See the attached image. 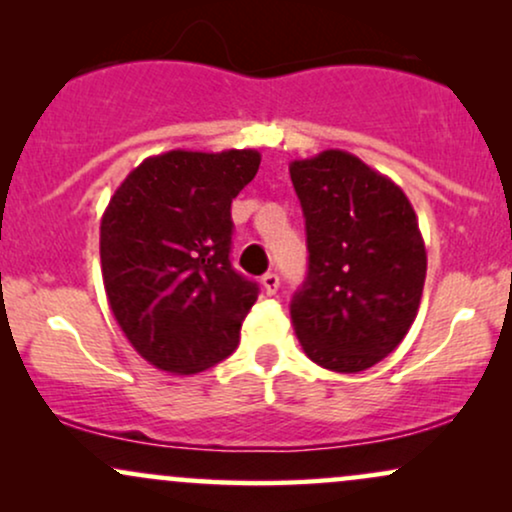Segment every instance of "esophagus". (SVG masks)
Instances as JSON below:
<instances>
[{"label": "esophagus", "mask_w": 512, "mask_h": 512, "mask_svg": "<svg viewBox=\"0 0 512 512\" xmlns=\"http://www.w3.org/2000/svg\"><path fill=\"white\" fill-rule=\"evenodd\" d=\"M262 289L267 296H274L276 291H279V276H276L274 272H267L262 276Z\"/></svg>", "instance_id": "esophagus-1"}]
</instances>
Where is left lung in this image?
Segmentation results:
<instances>
[{
  "instance_id": "obj_1",
  "label": "left lung",
  "mask_w": 512,
  "mask_h": 512,
  "mask_svg": "<svg viewBox=\"0 0 512 512\" xmlns=\"http://www.w3.org/2000/svg\"><path fill=\"white\" fill-rule=\"evenodd\" d=\"M308 276L291 301L305 356L361 373L397 349L419 313L426 245L402 187L349 151L291 161Z\"/></svg>"
}]
</instances>
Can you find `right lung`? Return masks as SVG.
Listing matches in <instances>:
<instances>
[{
  "mask_svg": "<svg viewBox=\"0 0 512 512\" xmlns=\"http://www.w3.org/2000/svg\"><path fill=\"white\" fill-rule=\"evenodd\" d=\"M260 151H168L139 163L101 221L105 296L144 361L195 375L236 351L257 284L231 267V202Z\"/></svg>",
  "mask_w": 512,
  "mask_h": 512,
  "instance_id": "add662e5",
  "label": "right lung"
}]
</instances>
